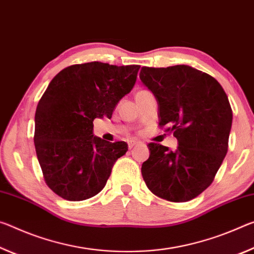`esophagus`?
I'll list each match as a JSON object with an SVG mask.
<instances>
[{
    "label": "esophagus",
    "instance_id": "1",
    "mask_svg": "<svg viewBox=\"0 0 254 254\" xmlns=\"http://www.w3.org/2000/svg\"><path fill=\"white\" fill-rule=\"evenodd\" d=\"M137 144V142H136V140H130V142L129 143H128V147H129V149H131L132 147H134L135 146V145Z\"/></svg>",
    "mask_w": 254,
    "mask_h": 254
}]
</instances>
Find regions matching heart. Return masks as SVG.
Listing matches in <instances>:
<instances>
[{"instance_id":"obj_1","label":"heart","mask_w":254,"mask_h":254,"mask_svg":"<svg viewBox=\"0 0 254 254\" xmlns=\"http://www.w3.org/2000/svg\"><path fill=\"white\" fill-rule=\"evenodd\" d=\"M140 92H144V91H140ZM139 93V92H138Z\"/></svg>"}]
</instances>
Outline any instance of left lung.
<instances>
[{
	"mask_svg": "<svg viewBox=\"0 0 254 254\" xmlns=\"http://www.w3.org/2000/svg\"><path fill=\"white\" fill-rule=\"evenodd\" d=\"M139 78L156 98L159 125L178 139L176 151L147 145L145 184L165 200H191L210 186L227 153L233 119L227 95L213 76L188 65L145 66Z\"/></svg>",
	"mask_w": 254,
	"mask_h": 254,
	"instance_id": "8db88e82",
	"label": "left lung"
}]
</instances>
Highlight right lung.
<instances>
[{"instance_id":"add662e5","label":"right lung","mask_w":254,"mask_h":254,"mask_svg":"<svg viewBox=\"0 0 254 254\" xmlns=\"http://www.w3.org/2000/svg\"><path fill=\"white\" fill-rule=\"evenodd\" d=\"M139 67L91 62L68 66L49 83L37 106L33 142L46 184L60 197L80 201L98 194L128 151L125 142L94 136L93 120L111 117Z\"/></svg>"}]
</instances>
